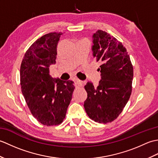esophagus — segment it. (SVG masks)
Here are the masks:
<instances>
[{"label": "esophagus", "mask_w": 158, "mask_h": 158, "mask_svg": "<svg viewBox=\"0 0 158 158\" xmlns=\"http://www.w3.org/2000/svg\"><path fill=\"white\" fill-rule=\"evenodd\" d=\"M75 82L76 85H77V86H82L83 83V81H80V80H79V79H75Z\"/></svg>", "instance_id": "1"}]
</instances>
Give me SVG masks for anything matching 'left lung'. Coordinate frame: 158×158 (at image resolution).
Returning <instances> with one entry per match:
<instances>
[{
    "label": "left lung",
    "instance_id": "1",
    "mask_svg": "<svg viewBox=\"0 0 158 158\" xmlns=\"http://www.w3.org/2000/svg\"><path fill=\"white\" fill-rule=\"evenodd\" d=\"M92 55L100 66L101 79L94 87L84 86L88 98L84 108L94 122H111L122 113L132 92L133 66L122 43L109 33L98 30L92 35Z\"/></svg>",
    "mask_w": 158,
    "mask_h": 158
}]
</instances>
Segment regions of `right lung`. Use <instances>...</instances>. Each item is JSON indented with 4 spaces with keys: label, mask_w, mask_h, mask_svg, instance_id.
I'll return each instance as SVG.
<instances>
[{
    "label": "right lung",
    "mask_w": 158,
    "mask_h": 158,
    "mask_svg": "<svg viewBox=\"0 0 158 158\" xmlns=\"http://www.w3.org/2000/svg\"><path fill=\"white\" fill-rule=\"evenodd\" d=\"M62 35L51 32L36 40L26 51L20 67L22 92L28 108L39 122L48 126L63 122L75 89L73 81L49 75Z\"/></svg>",
    "instance_id": "obj_1"
}]
</instances>
